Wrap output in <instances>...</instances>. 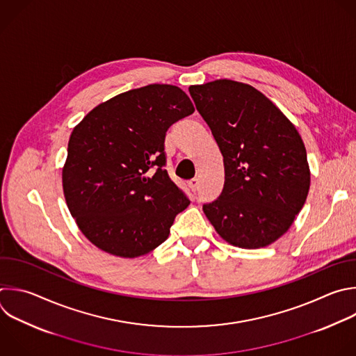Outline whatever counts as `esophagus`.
<instances>
[{
	"label": "esophagus",
	"mask_w": 356,
	"mask_h": 356,
	"mask_svg": "<svg viewBox=\"0 0 356 356\" xmlns=\"http://www.w3.org/2000/svg\"><path fill=\"white\" fill-rule=\"evenodd\" d=\"M198 186H200V179L194 177V179H191V180H188V187H190V190H191L193 193H195V191L198 190Z\"/></svg>",
	"instance_id": "1"
}]
</instances>
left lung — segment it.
I'll list each match as a JSON object with an SVG mask.
<instances>
[{"instance_id": "left-lung-1", "label": "left lung", "mask_w": 356, "mask_h": 356, "mask_svg": "<svg viewBox=\"0 0 356 356\" xmlns=\"http://www.w3.org/2000/svg\"><path fill=\"white\" fill-rule=\"evenodd\" d=\"M190 95L220 149L225 184L202 209L218 234L242 249L274 243L305 205L310 169L286 115L256 88L230 79L191 85Z\"/></svg>"}]
</instances>
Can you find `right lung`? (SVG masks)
Returning a JSON list of instances; mask_svg holds the SVG:
<instances>
[{
	"label": "right lung",
	"mask_w": 356,
	"mask_h": 356,
	"mask_svg": "<svg viewBox=\"0 0 356 356\" xmlns=\"http://www.w3.org/2000/svg\"><path fill=\"white\" fill-rule=\"evenodd\" d=\"M193 111L180 88L154 83L100 103L72 130L63 168L64 197L96 248L134 259L168 239L176 215L190 201L165 169V137Z\"/></svg>",
	"instance_id": "1"
}]
</instances>
